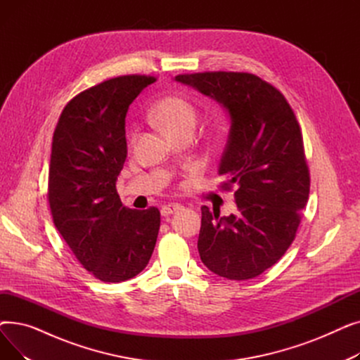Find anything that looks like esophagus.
<instances>
[{"label": "esophagus", "instance_id": "obj_1", "mask_svg": "<svg viewBox=\"0 0 360 360\" xmlns=\"http://www.w3.org/2000/svg\"><path fill=\"white\" fill-rule=\"evenodd\" d=\"M181 209H182L181 204H178V202H169V204H165V205L162 207L160 213H162V216H170V214L178 212V210H181Z\"/></svg>", "mask_w": 360, "mask_h": 360}]
</instances>
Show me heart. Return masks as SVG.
Returning a JSON list of instances; mask_svg holds the SVG:
<instances>
[{
	"label": "heart",
	"mask_w": 360,
	"mask_h": 360,
	"mask_svg": "<svg viewBox=\"0 0 360 360\" xmlns=\"http://www.w3.org/2000/svg\"><path fill=\"white\" fill-rule=\"evenodd\" d=\"M153 115L159 124H162L170 134L178 136L185 129H193L195 125V109L182 96L170 94L162 98L153 108ZM132 141L136 134L132 132Z\"/></svg>",
	"instance_id": "b5f03b06"
}]
</instances>
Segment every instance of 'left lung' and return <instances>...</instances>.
Listing matches in <instances>:
<instances>
[{
    "label": "left lung",
    "instance_id": "left-lung-1",
    "mask_svg": "<svg viewBox=\"0 0 360 360\" xmlns=\"http://www.w3.org/2000/svg\"><path fill=\"white\" fill-rule=\"evenodd\" d=\"M231 113L219 186L232 191L238 213L219 217L201 207L198 252L204 266L229 280L259 276L295 240L309 197V167L295 112L283 93L251 72L179 74Z\"/></svg>",
    "mask_w": 360,
    "mask_h": 360
}]
</instances>
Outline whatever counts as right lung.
I'll return each mask as SVG.
<instances>
[{
	"label": "right lung",
	"mask_w": 360,
	"mask_h": 360,
	"mask_svg": "<svg viewBox=\"0 0 360 360\" xmlns=\"http://www.w3.org/2000/svg\"><path fill=\"white\" fill-rule=\"evenodd\" d=\"M153 75L129 74L80 91L52 137L48 201L55 228L82 266L105 283L146 269L159 228L158 207L132 210L117 193L127 159L125 117Z\"/></svg>",
	"instance_id": "1"
}]
</instances>
